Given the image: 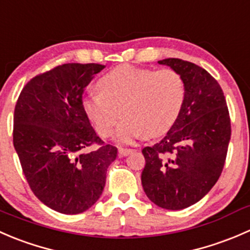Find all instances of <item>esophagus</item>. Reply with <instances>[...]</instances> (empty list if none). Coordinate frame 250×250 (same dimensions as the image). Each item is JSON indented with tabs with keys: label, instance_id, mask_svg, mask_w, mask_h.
I'll use <instances>...</instances> for the list:
<instances>
[{
	"label": "esophagus",
	"instance_id": "esophagus-1",
	"mask_svg": "<svg viewBox=\"0 0 250 250\" xmlns=\"http://www.w3.org/2000/svg\"><path fill=\"white\" fill-rule=\"evenodd\" d=\"M118 152H120L121 156H128V155H129V153L133 152V148L120 147V148H118Z\"/></svg>",
	"mask_w": 250,
	"mask_h": 250
}]
</instances>
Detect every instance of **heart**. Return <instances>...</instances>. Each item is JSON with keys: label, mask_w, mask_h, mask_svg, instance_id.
<instances>
[{"label": "heart", "mask_w": 250, "mask_h": 250, "mask_svg": "<svg viewBox=\"0 0 250 250\" xmlns=\"http://www.w3.org/2000/svg\"><path fill=\"white\" fill-rule=\"evenodd\" d=\"M98 87L83 98L85 113L100 137L109 138L122 110L125 120L117 130L122 143L167 133L185 104V80L174 69L155 71L123 64L100 77Z\"/></svg>", "instance_id": "b5f03b06"}]
</instances>
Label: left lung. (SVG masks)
<instances>
[{
	"label": "left lung",
	"instance_id": "obj_1",
	"mask_svg": "<svg viewBox=\"0 0 250 250\" xmlns=\"http://www.w3.org/2000/svg\"><path fill=\"white\" fill-rule=\"evenodd\" d=\"M158 64L183 75L186 98L167 135L143 148L141 184L151 202L179 210L202 200L218 181L231 138L230 113L220 84L208 71L178 58Z\"/></svg>",
	"mask_w": 250,
	"mask_h": 250
}]
</instances>
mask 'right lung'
<instances>
[{
	"instance_id": "1",
	"label": "right lung",
	"mask_w": 250,
	"mask_h": 250,
	"mask_svg": "<svg viewBox=\"0 0 250 250\" xmlns=\"http://www.w3.org/2000/svg\"><path fill=\"white\" fill-rule=\"evenodd\" d=\"M104 67L59 65L31 78L17 100L13 144L22 173L35 196L59 213L80 214L97 202L117 157L83 107V90Z\"/></svg>"
}]
</instances>
